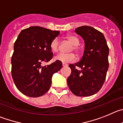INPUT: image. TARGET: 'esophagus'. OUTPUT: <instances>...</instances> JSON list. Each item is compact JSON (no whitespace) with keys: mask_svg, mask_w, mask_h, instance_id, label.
Instances as JSON below:
<instances>
[{"mask_svg":"<svg viewBox=\"0 0 123 123\" xmlns=\"http://www.w3.org/2000/svg\"><path fill=\"white\" fill-rule=\"evenodd\" d=\"M68 65H67V64H65V63H62V66L63 67H65V66H67Z\"/></svg>","mask_w":123,"mask_h":123,"instance_id":"34e87169","label":"esophagus"}]
</instances>
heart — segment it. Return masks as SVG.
I'll use <instances>...</instances> for the list:
<instances>
[{"mask_svg":"<svg viewBox=\"0 0 123 123\" xmlns=\"http://www.w3.org/2000/svg\"><path fill=\"white\" fill-rule=\"evenodd\" d=\"M67 39L73 45V48H72V50L74 49L77 53H79V48H78L77 45L79 44V40L77 37L74 35H69L67 36ZM59 40L58 38H55L50 43V48L51 51L54 53H57L59 51ZM76 59L75 55L74 53H59L57 56H55V59L58 61L62 62L63 63H67L74 62Z\"/></svg>","mask_w":123,"mask_h":123,"instance_id":"obj_1","label":"heart"}]
</instances>
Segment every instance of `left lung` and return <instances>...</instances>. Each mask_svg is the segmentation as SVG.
Here are the masks:
<instances>
[{
  "label": "left lung",
  "mask_w": 123,
  "mask_h": 123,
  "mask_svg": "<svg viewBox=\"0 0 123 123\" xmlns=\"http://www.w3.org/2000/svg\"><path fill=\"white\" fill-rule=\"evenodd\" d=\"M75 31L84 40L85 50L80 61L68 66L72 72L67 84L75 96H90L97 93L105 81L109 48L104 34L93 27L81 26Z\"/></svg>",
  "instance_id": "obj_1"
}]
</instances>
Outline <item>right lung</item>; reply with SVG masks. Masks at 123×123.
Returning <instances> with one entry per match:
<instances>
[{"label": "right lung", "mask_w": 123, "mask_h": 123, "mask_svg": "<svg viewBox=\"0 0 123 123\" xmlns=\"http://www.w3.org/2000/svg\"><path fill=\"white\" fill-rule=\"evenodd\" d=\"M59 32L32 26L19 34L12 57V75L16 88L23 94L40 97L50 88L53 75L62 68V64L58 61L45 66L42 64L52 59L50 43Z\"/></svg>", "instance_id": "1"}]
</instances>
